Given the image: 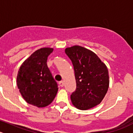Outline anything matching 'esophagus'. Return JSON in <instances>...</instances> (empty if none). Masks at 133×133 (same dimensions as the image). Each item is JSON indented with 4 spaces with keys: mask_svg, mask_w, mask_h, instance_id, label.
I'll return each instance as SVG.
<instances>
[{
    "mask_svg": "<svg viewBox=\"0 0 133 133\" xmlns=\"http://www.w3.org/2000/svg\"><path fill=\"white\" fill-rule=\"evenodd\" d=\"M59 86L62 87H64V81H59Z\"/></svg>",
    "mask_w": 133,
    "mask_h": 133,
    "instance_id": "esophagus-1",
    "label": "esophagus"
}]
</instances>
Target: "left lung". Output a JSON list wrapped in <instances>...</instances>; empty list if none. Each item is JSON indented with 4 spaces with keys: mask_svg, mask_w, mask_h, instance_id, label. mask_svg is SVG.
Here are the masks:
<instances>
[{
    "mask_svg": "<svg viewBox=\"0 0 133 133\" xmlns=\"http://www.w3.org/2000/svg\"><path fill=\"white\" fill-rule=\"evenodd\" d=\"M72 62L77 88L71 95L76 108L87 110L98 105L106 95L110 80L107 66L90 50L75 45L65 49Z\"/></svg>",
    "mask_w": 133,
    "mask_h": 133,
    "instance_id": "1",
    "label": "left lung"
}]
</instances>
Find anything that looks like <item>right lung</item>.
<instances>
[{
	"label": "right lung",
	"instance_id": "right-lung-1",
	"mask_svg": "<svg viewBox=\"0 0 133 133\" xmlns=\"http://www.w3.org/2000/svg\"><path fill=\"white\" fill-rule=\"evenodd\" d=\"M54 48L38 49L27 58L19 68L17 85L28 104L38 108L48 106L56 96L58 88L47 66V58Z\"/></svg>",
	"mask_w": 133,
	"mask_h": 133
}]
</instances>
